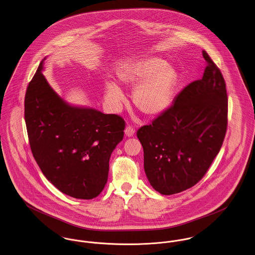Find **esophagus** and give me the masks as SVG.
Segmentation results:
<instances>
[{
  "label": "esophagus",
  "instance_id": "esophagus-1",
  "mask_svg": "<svg viewBox=\"0 0 255 255\" xmlns=\"http://www.w3.org/2000/svg\"><path fill=\"white\" fill-rule=\"evenodd\" d=\"M135 134V129L132 126H127L125 129V135L127 137H132Z\"/></svg>",
  "mask_w": 255,
  "mask_h": 255
}]
</instances>
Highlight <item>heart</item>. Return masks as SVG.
<instances>
[{"label":"heart","instance_id":"b5f03b06","mask_svg":"<svg viewBox=\"0 0 255 255\" xmlns=\"http://www.w3.org/2000/svg\"><path fill=\"white\" fill-rule=\"evenodd\" d=\"M119 80L135 86L132 100L137 110L148 117L163 114L171 105L177 82L176 70L163 59L147 56L126 64L118 72ZM106 99L114 109L124 101V94L114 82L106 84Z\"/></svg>","mask_w":255,"mask_h":255}]
</instances>
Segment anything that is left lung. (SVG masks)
Here are the masks:
<instances>
[{
	"label": "left lung",
	"instance_id": "left-lung-1",
	"mask_svg": "<svg viewBox=\"0 0 255 255\" xmlns=\"http://www.w3.org/2000/svg\"><path fill=\"white\" fill-rule=\"evenodd\" d=\"M203 78L188 84L171 108L137 137L143 148L144 172L163 195L194 186L218 154L227 130L228 99L225 80L209 54Z\"/></svg>",
	"mask_w": 255,
	"mask_h": 255
}]
</instances>
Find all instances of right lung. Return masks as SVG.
<instances>
[{
	"instance_id": "right-lung-1",
	"label": "right lung",
	"mask_w": 255,
	"mask_h": 255,
	"mask_svg": "<svg viewBox=\"0 0 255 255\" xmlns=\"http://www.w3.org/2000/svg\"><path fill=\"white\" fill-rule=\"evenodd\" d=\"M44 60L27 87L24 103L33 156L62 193L93 199L107 183L109 161L123 139L125 121L118 115L67 104L41 74Z\"/></svg>"
}]
</instances>
